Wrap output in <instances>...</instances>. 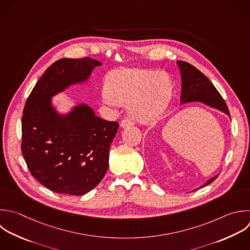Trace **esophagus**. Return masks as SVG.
Here are the masks:
<instances>
[{
	"mask_svg": "<svg viewBox=\"0 0 250 250\" xmlns=\"http://www.w3.org/2000/svg\"><path fill=\"white\" fill-rule=\"evenodd\" d=\"M134 125V122L131 120V119H129V118H124L122 121H121V123H120V126L122 127V128H124V127H129V126H133Z\"/></svg>",
	"mask_w": 250,
	"mask_h": 250,
	"instance_id": "1",
	"label": "esophagus"
}]
</instances>
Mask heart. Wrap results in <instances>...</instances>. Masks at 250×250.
I'll use <instances>...</instances> for the list:
<instances>
[{
  "mask_svg": "<svg viewBox=\"0 0 250 250\" xmlns=\"http://www.w3.org/2000/svg\"><path fill=\"white\" fill-rule=\"evenodd\" d=\"M172 92L173 82L166 73L132 68L111 73L102 97L109 105L129 102L128 110L134 118L150 122L165 111Z\"/></svg>",
  "mask_w": 250,
  "mask_h": 250,
  "instance_id": "b5f03b06",
  "label": "heart"
}]
</instances>
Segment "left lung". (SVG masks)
<instances>
[{"label":"left lung","instance_id":"left-lung-1","mask_svg":"<svg viewBox=\"0 0 250 250\" xmlns=\"http://www.w3.org/2000/svg\"><path fill=\"white\" fill-rule=\"evenodd\" d=\"M177 64L180 69L182 78V93L180 99L181 104L194 102L201 103L230 117L228 106L222 96L214 87L212 82L202 72L186 62L178 61ZM217 177L218 175L210 178L205 184L193 190L209 185L214 180H216Z\"/></svg>","mask_w":250,"mask_h":250}]
</instances>
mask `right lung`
Masks as SVG:
<instances>
[{
	"instance_id": "1",
	"label": "right lung",
	"mask_w": 250,
	"mask_h": 250,
	"mask_svg": "<svg viewBox=\"0 0 250 250\" xmlns=\"http://www.w3.org/2000/svg\"><path fill=\"white\" fill-rule=\"evenodd\" d=\"M102 62L61 59L42 75L29 95L22 116L21 149L33 177L53 191L83 195L103 180L119 124L96 116L78 104L66 113L52 99L72 85L87 82Z\"/></svg>"
}]
</instances>
